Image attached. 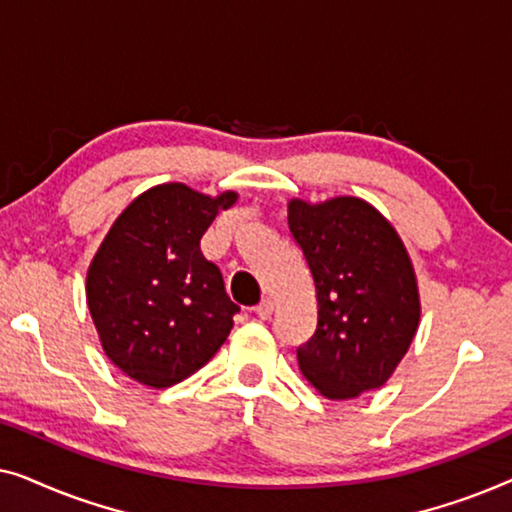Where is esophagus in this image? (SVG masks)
<instances>
[{
	"instance_id": "1",
	"label": "esophagus",
	"mask_w": 512,
	"mask_h": 512,
	"mask_svg": "<svg viewBox=\"0 0 512 512\" xmlns=\"http://www.w3.org/2000/svg\"><path fill=\"white\" fill-rule=\"evenodd\" d=\"M272 310H275V303H272L270 298L261 300V303L254 307V312H256L258 319H270L272 317Z\"/></svg>"
}]
</instances>
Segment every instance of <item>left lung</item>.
I'll return each mask as SVG.
<instances>
[{
	"instance_id": "left-lung-1",
	"label": "left lung",
	"mask_w": 512,
	"mask_h": 512,
	"mask_svg": "<svg viewBox=\"0 0 512 512\" xmlns=\"http://www.w3.org/2000/svg\"><path fill=\"white\" fill-rule=\"evenodd\" d=\"M289 228L317 291V331L298 347L300 373L321 396L380 389L419 326L417 275L396 228L361 198H293Z\"/></svg>"
}]
</instances>
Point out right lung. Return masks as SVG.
I'll use <instances>...</instances> for the list:
<instances>
[{"label":"right lung","instance_id":"obj_1","mask_svg":"<svg viewBox=\"0 0 512 512\" xmlns=\"http://www.w3.org/2000/svg\"><path fill=\"white\" fill-rule=\"evenodd\" d=\"M235 191L205 195L160 184L118 214L86 277L90 317L104 354L118 370L153 389L200 370L240 312L200 240Z\"/></svg>","mask_w":512,"mask_h":512}]
</instances>
